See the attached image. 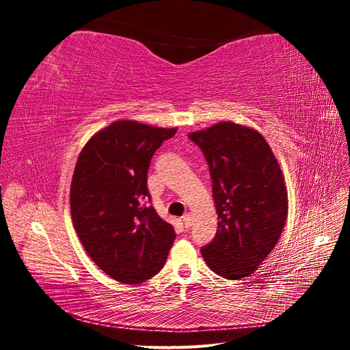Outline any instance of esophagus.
Returning a JSON list of instances; mask_svg holds the SVG:
<instances>
[{"mask_svg":"<svg viewBox=\"0 0 350 350\" xmlns=\"http://www.w3.org/2000/svg\"><path fill=\"white\" fill-rule=\"evenodd\" d=\"M183 220H184L185 228H189V226L193 225V215H191V213H185V215L183 216Z\"/></svg>","mask_w":350,"mask_h":350,"instance_id":"obj_1","label":"esophagus"}]
</instances>
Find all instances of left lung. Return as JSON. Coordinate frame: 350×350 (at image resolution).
I'll return each instance as SVG.
<instances>
[{
    "instance_id": "8db88e82",
    "label": "left lung",
    "mask_w": 350,
    "mask_h": 350,
    "mask_svg": "<svg viewBox=\"0 0 350 350\" xmlns=\"http://www.w3.org/2000/svg\"><path fill=\"white\" fill-rule=\"evenodd\" d=\"M188 137L208 163L219 219L215 239L201 254L219 276L247 278L276 245L288 217L278 159L258 131L230 121Z\"/></svg>"
}]
</instances>
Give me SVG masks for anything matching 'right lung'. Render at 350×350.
Masks as SVG:
<instances>
[{"label":"right lung","mask_w":350,"mask_h":350,"mask_svg":"<svg viewBox=\"0 0 350 350\" xmlns=\"http://www.w3.org/2000/svg\"><path fill=\"white\" fill-rule=\"evenodd\" d=\"M175 133L115 121L94 134L77 159L70 191L74 229L94 264L121 283L152 279L175 241L172 225L146 204L152 157Z\"/></svg>","instance_id":"1"}]
</instances>
